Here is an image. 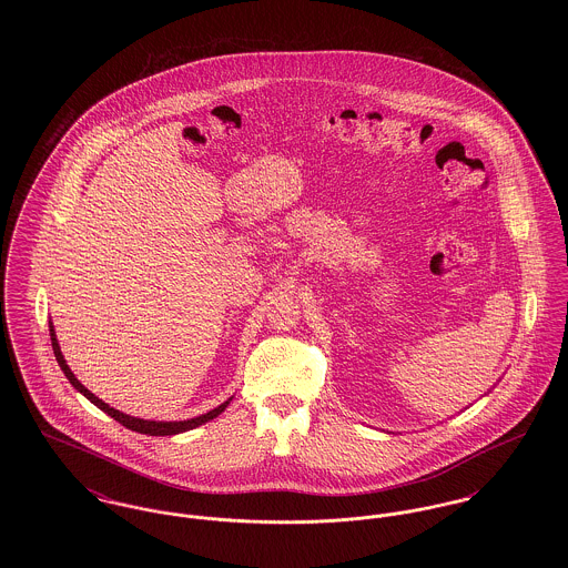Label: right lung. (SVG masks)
<instances>
[{
    "mask_svg": "<svg viewBox=\"0 0 568 568\" xmlns=\"http://www.w3.org/2000/svg\"><path fill=\"white\" fill-rule=\"evenodd\" d=\"M49 327H51V343H53L54 357H57V362H59V366H61V371H63V375L68 377V381L81 392L82 396H87L93 405L98 406V408H102L104 413H109L112 419H116L121 426H125V428H130V430H134V433L149 434V436H170V434L187 433V430H193V428H197V426H202V424L215 419L216 415L223 413L225 406L230 405V400H232V398H227L223 405H219L216 408H213V410H209L206 415L193 417V419H187V422H149V419H138V417H132V415H125V413L112 408V406L106 405V403H102L98 396H93V394L82 385L79 378L74 377V373H72L70 366L65 364V359H63V355H61V349H59L53 324H49Z\"/></svg>",
    "mask_w": 568,
    "mask_h": 568,
    "instance_id": "obj_1",
    "label": "right lung"
}]
</instances>
